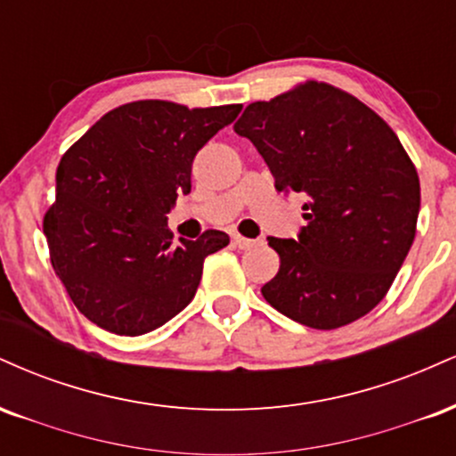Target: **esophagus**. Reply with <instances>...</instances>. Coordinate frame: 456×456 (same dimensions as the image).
I'll list each match as a JSON object with an SVG mask.
<instances>
[{"instance_id": "esophagus-1", "label": "esophagus", "mask_w": 456, "mask_h": 456, "mask_svg": "<svg viewBox=\"0 0 456 456\" xmlns=\"http://www.w3.org/2000/svg\"><path fill=\"white\" fill-rule=\"evenodd\" d=\"M253 244H255V240L244 238V235H233V246H238V248L246 250V248H250Z\"/></svg>"}]
</instances>
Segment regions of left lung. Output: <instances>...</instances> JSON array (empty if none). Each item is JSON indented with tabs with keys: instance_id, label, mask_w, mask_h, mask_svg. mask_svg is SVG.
Returning a JSON list of instances; mask_svg holds the SVG:
<instances>
[{
	"instance_id": "1",
	"label": "left lung",
	"mask_w": 456,
	"mask_h": 456,
	"mask_svg": "<svg viewBox=\"0 0 456 456\" xmlns=\"http://www.w3.org/2000/svg\"><path fill=\"white\" fill-rule=\"evenodd\" d=\"M274 177L306 199L297 240L268 238L281 268L261 294L302 326L334 330L388 294L410 253L420 182L399 137L358 98L305 83L253 102L235 122Z\"/></svg>"
}]
</instances>
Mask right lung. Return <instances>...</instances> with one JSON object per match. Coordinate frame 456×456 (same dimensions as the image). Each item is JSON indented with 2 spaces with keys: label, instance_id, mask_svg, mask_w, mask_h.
Returning a JSON list of instances; mask_svg holds the SVG:
<instances>
[{
  "label": "right lung",
  "instance_id": "right-lung-1",
  "mask_svg": "<svg viewBox=\"0 0 456 456\" xmlns=\"http://www.w3.org/2000/svg\"><path fill=\"white\" fill-rule=\"evenodd\" d=\"M240 111L242 104L128 102L61 156L43 227L55 274L96 326L139 337L191 305L203 259L227 246L229 235L174 242L167 214L191 192L197 151Z\"/></svg>",
  "mask_w": 456,
  "mask_h": 456
}]
</instances>
